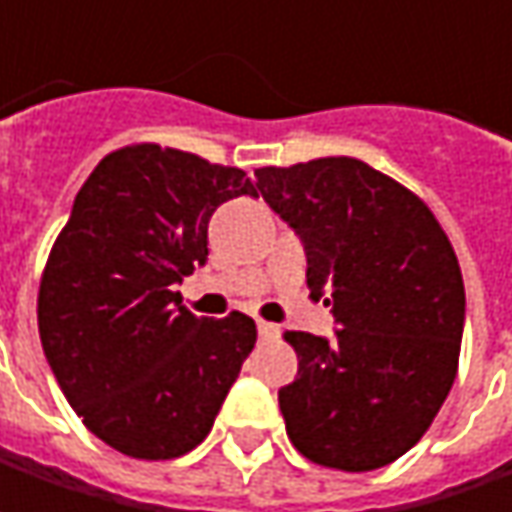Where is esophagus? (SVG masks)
<instances>
[{
	"label": "esophagus",
	"mask_w": 512,
	"mask_h": 512,
	"mask_svg": "<svg viewBox=\"0 0 512 512\" xmlns=\"http://www.w3.org/2000/svg\"><path fill=\"white\" fill-rule=\"evenodd\" d=\"M279 336V325H270V322H259V339L267 342V339H276Z\"/></svg>",
	"instance_id": "obj_1"
}]
</instances>
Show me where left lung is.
Listing matches in <instances>:
<instances>
[{
	"mask_svg": "<svg viewBox=\"0 0 512 512\" xmlns=\"http://www.w3.org/2000/svg\"><path fill=\"white\" fill-rule=\"evenodd\" d=\"M256 187L302 239L307 287L339 325L333 339L285 333L299 356L279 390L290 442L347 473L396 462L459 370L464 282L447 233L416 193L350 156L259 168Z\"/></svg>",
	"mask_w": 512,
	"mask_h": 512,
	"instance_id": "1",
	"label": "left lung"
}]
</instances>
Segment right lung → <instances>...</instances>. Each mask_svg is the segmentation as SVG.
Segmentation results:
<instances>
[{
	"label": "right lung",
	"mask_w": 512,
	"mask_h": 512,
	"mask_svg": "<svg viewBox=\"0 0 512 512\" xmlns=\"http://www.w3.org/2000/svg\"><path fill=\"white\" fill-rule=\"evenodd\" d=\"M256 196L245 170L185 150L108 153L76 193L39 285V336L65 399L130 459L205 442L256 344V322L193 316L173 290L207 262V222Z\"/></svg>",
	"instance_id": "right-lung-1"
}]
</instances>
